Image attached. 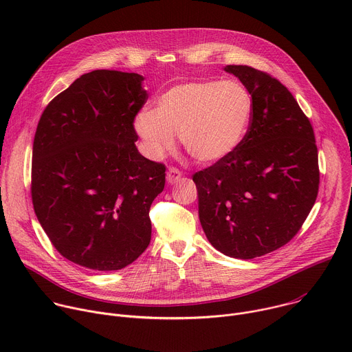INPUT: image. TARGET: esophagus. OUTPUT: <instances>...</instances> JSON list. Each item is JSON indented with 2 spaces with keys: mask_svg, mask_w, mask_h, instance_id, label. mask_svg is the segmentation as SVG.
I'll use <instances>...</instances> for the list:
<instances>
[{
  "mask_svg": "<svg viewBox=\"0 0 352 352\" xmlns=\"http://www.w3.org/2000/svg\"><path fill=\"white\" fill-rule=\"evenodd\" d=\"M181 177H182V173L178 168H175V167L168 168V171H167V182L168 184L173 185V184L178 182L181 179Z\"/></svg>",
  "mask_w": 352,
  "mask_h": 352,
  "instance_id": "34e87169",
  "label": "esophagus"
}]
</instances>
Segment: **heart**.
<instances>
[{
    "label": "heart",
    "instance_id": "obj_1",
    "mask_svg": "<svg viewBox=\"0 0 352 352\" xmlns=\"http://www.w3.org/2000/svg\"><path fill=\"white\" fill-rule=\"evenodd\" d=\"M252 97L235 80H196L164 91L156 113L143 110L135 129L155 159L174 148L181 138L185 152L199 163H216L239 146L250 118Z\"/></svg>",
    "mask_w": 352,
    "mask_h": 352
}]
</instances>
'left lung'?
<instances>
[{"instance_id": "obj_1", "label": "left lung", "mask_w": 352, "mask_h": 352, "mask_svg": "<svg viewBox=\"0 0 352 352\" xmlns=\"http://www.w3.org/2000/svg\"><path fill=\"white\" fill-rule=\"evenodd\" d=\"M224 71L252 97V118L234 152L192 179L209 242L230 258L254 259L289 242L312 210L318 147L308 117L280 80L248 65Z\"/></svg>"}]
</instances>
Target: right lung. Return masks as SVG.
<instances>
[{
    "label": "right lung",
    "mask_w": 352,
    "mask_h": 352,
    "mask_svg": "<svg viewBox=\"0 0 352 352\" xmlns=\"http://www.w3.org/2000/svg\"><path fill=\"white\" fill-rule=\"evenodd\" d=\"M138 74L97 69L44 109L32 156V202L48 239L68 261L120 270L150 243L148 210L166 166L136 148L133 121L148 97Z\"/></svg>",
    "instance_id": "add662e5"
}]
</instances>
